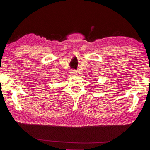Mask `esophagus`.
Masks as SVG:
<instances>
[{
    "instance_id": "34e87169",
    "label": "esophagus",
    "mask_w": 150,
    "mask_h": 150,
    "mask_svg": "<svg viewBox=\"0 0 150 150\" xmlns=\"http://www.w3.org/2000/svg\"><path fill=\"white\" fill-rule=\"evenodd\" d=\"M71 74L72 75H76L77 74V71H76L75 70H74V69H72L71 71Z\"/></svg>"
}]
</instances>
